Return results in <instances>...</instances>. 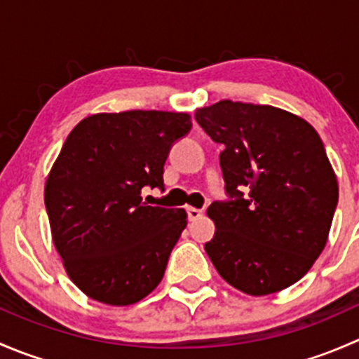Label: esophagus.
<instances>
[{"label": "esophagus", "mask_w": 359, "mask_h": 359, "mask_svg": "<svg viewBox=\"0 0 359 359\" xmlns=\"http://www.w3.org/2000/svg\"><path fill=\"white\" fill-rule=\"evenodd\" d=\"M187 217H189V220H198L200 217H203V210L189 206V208H187Z\"/></svg>", "instance_id": "1"}]
</instances>
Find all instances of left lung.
Wrapping results in <instances>:
<instances>
[{
    "label": "left lung",
    "instance_id": "1",
    "mask_svg": "<svg viewBox=\"0 0 359 359\" xmlns=\"http://www.w3.org/2000/svg\"><path fill=\"white\" fill-rule=\"evenodd\" d=\"M222 144L229 200L206 213L205 250L220 276L248 295L297 283L323 252L339 201L337 177L316 130L273 106L220 100L194 114Z\"/></svg>",
    "mask_w": 359,
    "mask_h": 359
}]
</instances>
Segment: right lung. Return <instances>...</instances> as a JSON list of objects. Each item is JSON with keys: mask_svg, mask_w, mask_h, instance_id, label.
Here are the masks:
<instances>
[{"mask_svg": "<svg viewBox=\"0 0 359 359\" xmlns=\"http://www.w3.org/2000/svg\"><path fill=\"white\" fill-rule=\"evenodd\" d=\"M191 126L186 112H100L67 135L45 206L69 278L90 299L130 306L161 281L187 213L147 206L140 194L165 189L163 166Z\"/></svg>", "mask_w": 359, "mask_h": 359, "instance_id": "obj_1", "label": "right lung"}]
</instances>
